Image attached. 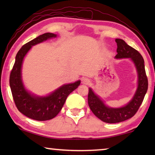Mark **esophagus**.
Returning <instances> with one entry per match:
<instances>
[{
    "label": "esophagus",
    "mask_w": 155,
    "mask_h": 155,
    "mask_svg": "<svg viewBox=\"0 0 155 155\" xmlns=\"http://www.w3.org/2000/svg\"><path fill=\"white\" fill-rule=\"evenodd\" d=\"M81 82H82V83L84 84V85H88V84L90 83V81L89 78H85V77H83L82 79H81Z\"/></svg>",
    "instance_id": "34e87169"
}]
</instances>
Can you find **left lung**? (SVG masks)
Masks as SVG:
<instances>
[{"mask_svg":"<svg viewBox=\"0 0 155 155\" xmlns=\"http://www.w3.org/2000/svg\"><path fill=\"white\" fill-rule=\"evenodd\" d=\"M117 52L115 58H130L135 63L138 72V88L129 103L121 108H109L90 88L88 92V104L91 111L102 121L107 123H117L132 117L140 108L148 90V78L146 74L144 60L137 50L128 46L121 39H115Z\"/></svg>","mask_w":155,"mask_h":155,"instance_id":"obj_1","label":"left lung"}]
</instances>
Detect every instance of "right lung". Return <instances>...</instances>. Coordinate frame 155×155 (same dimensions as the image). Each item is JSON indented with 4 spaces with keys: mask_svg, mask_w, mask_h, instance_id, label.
<instances>
[{
    "mask_svg": "<svg viewBox=\"0 0 155 155\" xmlns=\"http://www.w3.org/2000/svg\"><path fill=\"white\" fill-rule=\"evenodd\" d=\"M56 36L54 33H46L23 45L18 52L10 73L9 85L18 111L29 118L38 121H45L55 117L61 110L68 96L81 83V81H78L74 83L64 85L46 97L33 96L25 89L21 79V67L25 54L32 46Z\"/></svg>",
    "mask_w": 155,
    "mask_h": 155,
    "instance_id": "right-lung-1",
    "label": "right lung"
}]
</instances>
